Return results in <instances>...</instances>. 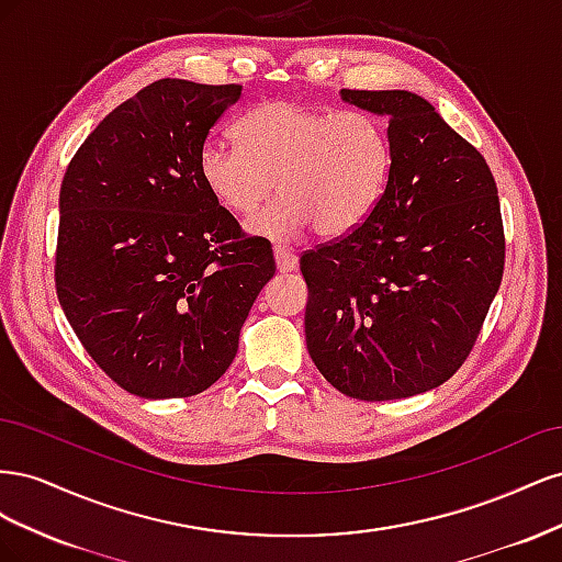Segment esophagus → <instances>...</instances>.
I'll return each mask as SVG.
<instances>
[{
	"label": "esophagus",
	"instance_id": "1",
	"mask_svg": "<svg viewBox=\"0 0 562 562\" xmlns=\"http://www.w3.org/2000/svg\"><path fill=\"white\" fill-rule=\"evenodd\" d=\"M274 260L279 271H293L297 269V258L293 250H288L285 246H274Z\"/></svg>",
	"mask_w": 562,
	"mask_h": 562
}]
</instances>
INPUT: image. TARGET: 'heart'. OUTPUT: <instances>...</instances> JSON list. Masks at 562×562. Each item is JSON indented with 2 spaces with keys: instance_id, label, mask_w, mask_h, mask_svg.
<instances>
[{
  "instance_id": "obj_1",
  "label": "heart",
  "mask_w": 562,
  "mask_h": 562,
  "mask_svg": "<svg viewBox=\"0 0 562 562\" xmlns=\"http://www.w3.org/2000/svg\"><path fill=\"white\" fill-rule=\"evenodd\" d=\"M239 145L206 140L199 176L220 206L248 215L281 192L248 232L291 239L310 227L337 239L361 227L386 190L391 138L380 116L361 110H323L274 98L236 122Z\"/></svg>"
}]
</instances>
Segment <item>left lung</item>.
I'll use <instances>...</instances> for the list:
<instances>
[{
  "mask_svg": "<svg viewBox=\"0 0 562 562\" xmlns=\"http://www.w3.org/2000/svg\"><path fill=\"white\" fill-rule=\"evenodd\" d=\"M389 119L391 173L361 227L304 250V335L318 372L359 401H396L462 368L504 274V225L483 155L411 91L342 89Z\"/></svg>",
  "mask_w": 562,
  "mask_h": 562,
  "instance_id": "8db88e82",
  "label": "left lung"
}]
</instances>
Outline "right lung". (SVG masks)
<instances>
[{
  "label": "right lung",
  "mask_w": 562,
  "mask_h": 562,
  "mask_svg": "<svg viewBox=\"0 0 562 562\" xmlns=\"http://www.w3.org/2000/svg\"><path fill=\"white\" fill-rule=\"evenodd\" d=\"M239 83L159 79L114 108L60 184L56 293L105 375L140 398H187L225 375L262 285L248 236L199 176V149Z\"/></svg>",
  "instance_id": "obj_1"
}]
</instances>
